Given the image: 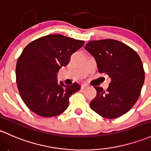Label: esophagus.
I'll return each mask as SVG.
<instances>
[{
	"label": "esophagus",
	"instance_id": "1",
	"mask_svg": "<svg viewBox=\"0 0 151 151\" xmlns=\"http://www.w3.org/2000/svg\"><path fill=\"white\" fill-rule=\"evenodd\" d=\"M88 87V85H87V84H82V86H81V88L84 89V88H86V87Z\"/></svg>",
	"mask_w": 151,
	"mask_h": 151
}]
</instances>
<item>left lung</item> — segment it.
<instances>
[{
    "label": "left lung",
    "instance_id": "obj_1",
    "mask_svg": "<svg viewBox=\"0 0 151 151\" xmlns=\"http://www.w3.org/2000/svg\"><path fill=\"white\" fill-rule=\"evenodd\" d=\"M85 49L93 56L99 72L111 78L106 90L94 86L97 95L90 108L107 119L123 115L137 102L145 80L140 57L130 46L110 39L89 41Z\"/></svg>",
    "mask_w": 151,
    "mask_h": 151
}]
</instances>
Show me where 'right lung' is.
I'll return each instance as SVG.
<instances>
[{
  "label": "right lung",
  "mask_w": 151,
  "mask_h": 151,
  "mask_svg": "<svg viewBox=\"0 0 151 151\" xmlns=\"http://www.w3.org/2000/svg\"><path fill=\"white\" fill-rule=\"evenodd\" d=\"M84 44V41L51 34L24 48L18 59L16 76L19 94L28 108L44 117L67 110L69 97L80 89V85L77 82L70 86L62 82L59 84L57 74Z\"/></svg>",
  "instance_id": "add662e5"
}]
</instances>
